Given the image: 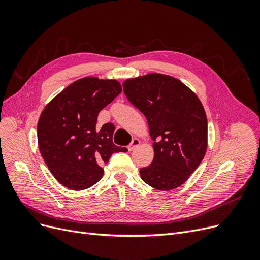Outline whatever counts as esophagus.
<instances>
[{
    "label": "esophagus",
    "mask_w": 260,
    "mask_h": 260,
    "mask_svg": "<svg viewBox=\"0 0 260 260\" xmlns=\"http://www.w3.org/2000/svg\"><path fill=\"white\" fill-rule=\"evenodd\" d=\"M139 145H140V140L139 139H133L132 142L128 145V149H129V151H132V149H135Z\"/></svg>",
    "instance_id": "obj_1"
}]
</instances>
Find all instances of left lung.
Returning <instances> with one entry per match:
<instances>
[{
  "instance_id": "8db88e82",
  "label": "left lung",
  "mask_w": 260,
  "mask_h": 260,
  "mask_svg": "<svg viewBox=\"0 0 260 260\" xmlns=\"http://www.w3.org/2000/svg\"><path fill=\"white\" fill-rule=\"evenodd\" d=\"M123 92L144 114L154 159L140 175L148 185L170 191L183 184L207 149V118L198 95L179 79L148 74L127 79Z\"/></svg>"
}]
</instances>
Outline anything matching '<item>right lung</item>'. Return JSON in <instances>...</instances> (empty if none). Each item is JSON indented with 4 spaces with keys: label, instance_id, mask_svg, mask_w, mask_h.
<instances>
[{
    "label": "right lung",
    "instance_id": "obj_1",
    "mask_svg": "<svg viewBox=\"0 0 260 260\" xmlns=\"http://www.w3.org/2000/svg\"><path fill=\"white\" fill-rule=\"evenodd\" d=\"M117 80L85 77L69 84L46 105L38 121V144L52 175L74 191L102 179L107 164L125 147L113 143L112 122L96 127L99 113L119 95Z\"/></svg>",
    "mask_w": 260,
    "mask_h": 260
}]
</instances>
